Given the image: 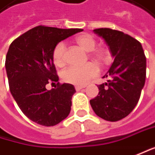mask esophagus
I'll return each instance as SVG.
<instances>
[{
    "label": "esophagus",
    "instance_id": "esophagus-1",
    "mask_svg": "<svg viewBox=\"0 0 155 155\" xmlns=\"http://www.w3.org/2000/svg\"><path fill=\"white\" fill-rule=\"evenodd\" d=\"M84 87H85V85H76V86H75V89H76L77 91H79V90L83 89Z\"/></svg>",
    "mask_w": 155,
    "mask_h": 155
}]
</instances>
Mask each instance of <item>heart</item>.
I'll list each match as a JSON object with an SVG mask.
<instances>
[{
	"instance_id": "1",
	"label": "heart",
	"mask_w": 155,
	"mask_h": 155,
	"mask_svg": "<svg viewBox=\"0 0 155 155\" xmlns=\"http://www.w3.org/2000/svg\"><path fill=\"white\" fill-rule=\"evenodd\" d=\"M76 43L82 48L84 51L89 52V56L98 63L103 64L107 61V54L103 49H95L96 41L89 34H81L75 38ZM65 45L64 43H58L53 51V60L55 65L62 66L65 62L64 60ZM98 74L97 66L92 63H86L84 66H71L61 73L63 81L74 84H83L89 79Z\"/></svg>"
}]
</instances>
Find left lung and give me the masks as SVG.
Masks as SVG:
<instances>
[{
  "label": "left lung",
  "mask_w": 155,
  "mask_h": 155,
  "mask_svg": "<svg viewBox=\"0 0 155 155\" xmlns=\"http://www.w3.org/2000/svg\"><path fill=\"white\" fill-rule=\"evenodd\" d=\"M94 32L104 39L115 60L103 77L110 79L98 85L99 94L90 104L97 116L116 122L126 117L138 102L146 81L147 59L141 44L130 35L109 28Z\"/></svg>",
  "instance_id": "8db88e82"
}]
</instances>
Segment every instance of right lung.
Masks as SVG:
<instances>
[{
    "mask_svg": "<svg viewBox=\"0 0 155 155\" xmlns=\"http://www.w3.org/2000/svg\"><path fill=\"white\" fill-rule=\"evenodd\" d=\"M82 29H59L39 25L15 39L6 55L9 90L22 112L32 122L54 126L69 116L76 93L71 84H61L53 60V51L61 40ZM58 87L48 90V83Z\"/></svg>",
    "mask_w": 155,
    "mask_h": 155,
    "instance_id": "1",
    "label": "right lung"
}]
</instances>
